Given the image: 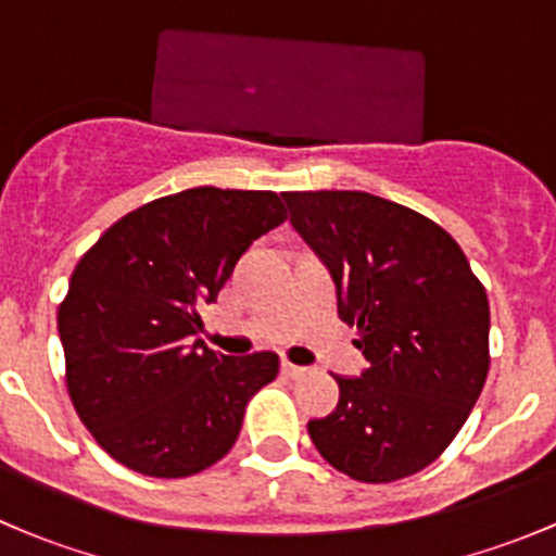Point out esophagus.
Returning <instances> with one entry per match:
<instances>
[{
	"instance_id": "34e87169",
	"label": "esophagus",
	"mask_w": 556,
	"mask_h": 556,
	"mask_svg": "<svg viewBox=\"0 0 556 556\" xmlns=\"http://www.w3.org/2000/svg\"><path fill=\"white\" fill-rule=\"evenodd\" d=\"M282 374H285V377L301 379V377H306V374H309V368L295 366V363H290V361H282Z\"/></svg>"
}]
</instances>
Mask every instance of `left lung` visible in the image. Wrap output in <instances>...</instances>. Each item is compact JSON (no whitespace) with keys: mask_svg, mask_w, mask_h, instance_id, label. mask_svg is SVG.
I'll return each mask as SVG.
<instances>
[{"mask_svg":"<svg viewBox=\"0 0 556 556\" xmlns=\"http://www.w3.org/2000/svg\"><path fill=\"white\" fill-rule=\"evenodd\" d=\"M282 199L368 361L361 377H336L339 406L309 419L312 444L366 484L406 479L452 444L486 382L484 285L450 233L408 206L361 190Z\"/></svg>","mask_w":556,"mask_h":556,"instance_id":"1","label":"left lung"}]
</instances>
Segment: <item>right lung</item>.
I'll use <instances>...</instances> for the list:
<instances>
[{
  "mask_svg": "<svg viewBox=\"0 0 556 556\" xmlns=\"http://www.w3.org/2000/svg\"><path fill=\"white\" fill-rule=\"evenodd\" d=\"M285 217L271 190L204 185L128 212L80 257L59 309L66 387L112 459L182 479L237 444L247 403L277 377L279 357L210 350L195 339L199 309Z\"/></svg>",
  "mask_w": 556,
  "mask_h": 556,
  "instance_id": "obj_1",
  "label": "right lung"
}]
</instances>
